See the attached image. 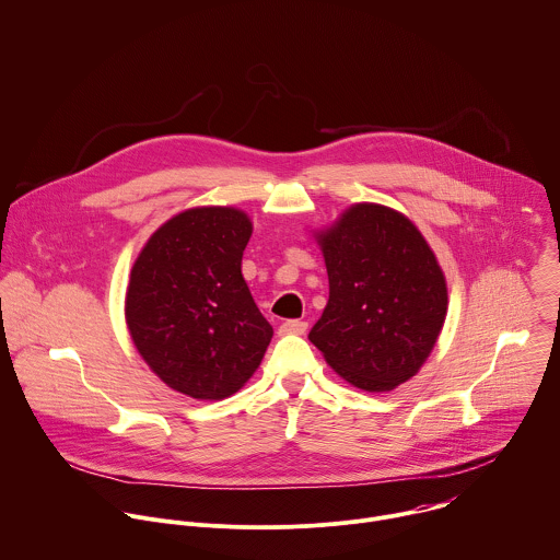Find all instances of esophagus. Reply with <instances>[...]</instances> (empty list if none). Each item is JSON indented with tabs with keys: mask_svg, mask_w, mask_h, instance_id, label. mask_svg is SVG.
Segmentation results:
<instances>
[{
	"mask_svg": "<svg viewBox=\"0 0 560 560\" xmlns=\"http://www.w3.org/2000/svg\"><path fill=\"white\" fill-rule=\"evenodd\" d=\"M306 322L302 319H287L282 326H280V332L282 335H302L306 330Z\"/></svg>",
	"mask_w": 560,
	"mask_h": 560,
	"instance_id": "esophagus-1",
	"label": "esophagus"
}]
</instances>
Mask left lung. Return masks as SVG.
<instances>
[{
  "label": "left lung",
  "mask_w": 560,
  "mask_h": 560,
  "mask_svg": "<svg viewBox=\"0 0 560 560\" xmlns=\"http://www.w3.org/2000/svg\"><path fill=\"white\" fill-rule=\"evenodd\" d=\"M317 238L330 293L308 339L354 387L394 389L420 370L444 324L433 252L409 219L376 203L352 206Z\"/></svg>",
  "instance_id": "8db88e82"
}]
</instances>
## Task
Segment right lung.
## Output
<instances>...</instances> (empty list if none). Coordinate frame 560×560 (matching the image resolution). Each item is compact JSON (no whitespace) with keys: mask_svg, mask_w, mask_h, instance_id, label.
I'll list each match as a JSON object with an SVG mask.
<instances>
[{"mask_svg":"<svg viewBox=\"0 0 560 560\" xmlns=\"http://www.w3.org/2000/svg\"><path fill=\"white\" fill-rule=\"evenodd\" d=\"M245 212L195 208L173 217L138 256L127 324L151 370L173 389L221 400L256 372L273 337L241 273Z\"/></svg>","mask_w":560,"mask_h":560,"instance_id":"1","label":"right lung"}]
</instances>
